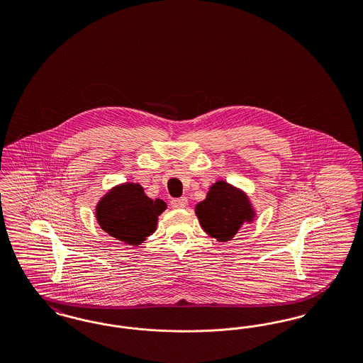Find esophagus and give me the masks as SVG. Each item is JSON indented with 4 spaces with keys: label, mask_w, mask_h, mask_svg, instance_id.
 <instances>
[{
    "label": "esophagus",
    "mask_w": 363,
    "mask_h": 363,
    "mask_svg": "<svg viewBox=\"0 0 363 363\" xmlns=\"http://www.w3.org/2000/svg\"><path fill=\"white\" fill-rule=\"evenodd\" d=\"M188 206V199L186 197H181V199H173L172 200V207L174 209H181Z\"/></svg>",
    "instance_id": "34e87169"
}]
</instances>
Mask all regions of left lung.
Here are the masks:
<instances>
[{"label":"left lung","mask_w":363,"mask_h":363,"mask_svg":"<svg viewBox=\"0 0 363 363\" xmlns=\"http://www.w3.org/2000/svg\"><path fill=\"white\" fill-rule=\"evenodd\" d=\"M194 211L203 230L218 242L231 241L242 225L256 218L247 194L222 179L212 184Z\"/></svg>","instance_id":"obj_1"}]
</instances>
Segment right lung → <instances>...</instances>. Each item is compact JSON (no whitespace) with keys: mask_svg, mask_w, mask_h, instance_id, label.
Returning a JSON list of instances; mask_svg holds the SVG:
<instances>
[{"mask_svg":"<svg viewBox=\"0 0 363 363\" xmlns=\"http://www.w3.org/2000/svg\"><path fill=\"white\" fill-rule=\"evenodd\" d=\"M167 204L150 199L140 184L125 182L108 190L96 204V220L108 235L138 246L154 234Z\"/></svg>","mask_w":363,"mask_h":363,"instance_id":"right-lung-1","label":"right lung"}]
</instances>
